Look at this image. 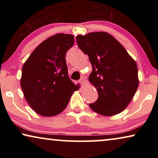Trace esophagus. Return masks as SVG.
Instances as JSON below:
<instances>
[{
    "label": "esophagus",
    "mask_w": 158,
    "mask_h": 158,
    "mask_svg": "<svg viewBox=\"0 0 158 158\" xmlns=\"http://www.w3.org/2000/svg\"><path fill=\"white\" fill-rule=\"evenodd\" d=\"M85 78H84V77H81L79 81V83H81V85H83L84 84H85Z\"/></svg>",
    "instance_id": "1"
}]
</instances>
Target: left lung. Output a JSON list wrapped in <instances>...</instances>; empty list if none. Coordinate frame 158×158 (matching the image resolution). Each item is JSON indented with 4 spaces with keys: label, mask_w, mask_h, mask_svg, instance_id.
Returning a JSON list of instances; mask_svg holds the SVG:
<instances>
[{
    "label": "left lung",
    "mask_w": 158,
    "mask_h": 158,
    "mask_svg": "<svg viewBox=\"0 0 158 158\" xmlns=\"http://www.w3.org/2000/svg\"><path fill=\"white\" fill-rule=\"evenodd\" d=\"M77 46L92 64L89 81L97 89L98 98L90 103L93 111L114 116L126 109L139 85L135 60L124 47L106 32H92L76 36Z\"/></svg>",
    "instance_id": "1"
}]
</instances>
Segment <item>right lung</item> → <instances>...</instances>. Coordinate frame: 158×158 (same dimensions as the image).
Here are the masks:
<instances>
[{"mask_svg": "<svg viewBox=\"0 0 158 158\" xmlns=\"http://www.w3.org/2000/svg\"><path fill=\"white\" fill-rule=\"evenodd\" d=\"M71 34H57L41 43L22 68L21 87L31 109L44 116L61 113L79 89L68 77L65 55L74 44Z\"/></svg>", "mask_w": 158, "mask_h": 158, "instance_id": "right-lung-1", "label": "right lung"}]
</instances>
